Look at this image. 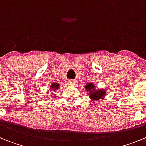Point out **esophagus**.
Returning <instances> with one entry per match:
<instances>
[{
    "label": "esophagus",
    "mask_w": 146,
    "mask_h": 146,
    "mask_svg": "<svg viewBox=\"0 0 146 146\" xmlns=\"http://www.w3.org/2000/svg\"><path fill=\"white\" fill-rule=\"evenodd\" d=\"M69 84L71 85V86H73V85H74V81L69 80Z\"/></svg>",
    "instance_id": "obj_1"
}]
</instances>
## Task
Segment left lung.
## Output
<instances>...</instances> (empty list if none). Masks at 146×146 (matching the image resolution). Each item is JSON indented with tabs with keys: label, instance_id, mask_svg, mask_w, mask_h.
<instances>
[{
	"label": "left lung",
	"instance_id": "1",
	"mask_svg": "<svg viewBox=\"0 0 146 146\" xmlns=\"http://www.w3.org/2000/svg\"><path fill=\"white\" fill-rule=\"evenodd\" d=\"M86 88L88 91H90L91 94V96L90 97L93 99V100H98L99 99L104 97L105 96V91L104 90H96L94 91V86L92 83H88L86 85Z\"/></svg>",
	"mask_w": 146,
	"mask_h": 146
}]
</instances>
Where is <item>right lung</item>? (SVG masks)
Listing matches in <instances>:
<instances>
[{"label": "right lung", "instance_id": "1", "mask_svg": "<svg viewBox=\"0 0 146 146\" xmlns=\"http://www.w3.org/2000/svg\"><path fill=\"white\" fill-rule=\"evenodd\" d=\"M58 87L59 85L58 84V83H53V84L51 86V88L53 89V90H57V89H58Z\"/></svg>", "mask_w": 146, "mask_h": 146}]
</instances>
